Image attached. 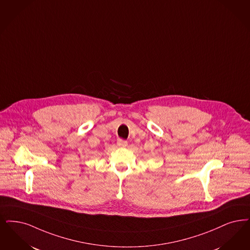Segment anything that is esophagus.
Wrapping results in <instances>:
<instances>
[{"label":"esophagus","instance_id":"34e87169","mask_svg":"<svg viewBox=\"0 0 250 250\" xmlns=\"http://www.w3.org/2000/svg\"><path fill=\"white\" fill-rule=\"evenodd\" d=\"M117 145L119 147H126L127 146V141L125 140H122V139H118L117 140Z\"/></svg>","mask_w":250,"mask_h":250}]
</instances>
